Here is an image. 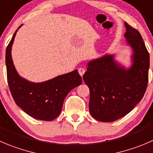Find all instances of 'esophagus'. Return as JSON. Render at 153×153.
Instances as JSON below:
<instances>
[{"label": "esophagus", "instance_id": "esophagus-1", "mask_svg": "<svg viewBox=\"0 0 153 153\" xmlns=\"http://www.w3.org/2000/svg\"><path fill=\"white\" fill-rule=\"evenodd\" d=\"M84 72H85V69H84V68H79V69H78V73L80 74V75H81V77L83 76Z\"/></svg>", "mask_w": 153, "mask_h": 153}]
</instances>
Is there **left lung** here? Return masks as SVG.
Returning a JSON list of instances; mask_svg holds the SVG:
<instances>
[{"mask_svg":"<svg viewBox=\"0 0 153 153\" xmlns=\"http://www.w3.org/2000/svg\"><path fill=\"white\" fill-rule=\"evenodd\" d=\"M124 36L133 50L132 64L125 69L106 54L87 64L83 75L90 89V113L101 122L115 121L132 111L143 97L148 84L149 54L138 30L125 22Z\"/></svg>","mask_w":153,"mask_h":153,"instance_id":"1","label":"left lung"}]
</instances>
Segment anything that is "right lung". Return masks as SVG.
Returning a JSON list of instances; mask_svg holds the SVG:
<instances>
[{
  "label": "right lung",
  "instance_id": "1",
  "mask_svg": "<svg viewBox=\"0 0 153 153\" xmlns=\"http://www.w3.org/2000/svg\"><path fill=\"white\" fill-rule=\"evenodd\" d=\"M18 29L6 50L10 90L16 105L29 116L40 120L51 121L60 115L68 93L81 84V76L75 69L41 83L30 82L21 77L15 68L11 55L12 45Z\"/></svg>",
  "mask_w": 153,
  "mask_h": 153
}]
</instances>
